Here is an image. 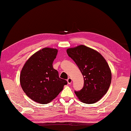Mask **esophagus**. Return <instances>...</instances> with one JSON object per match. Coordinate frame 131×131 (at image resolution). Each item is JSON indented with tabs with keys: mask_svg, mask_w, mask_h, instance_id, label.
<instances>
[{
	"mask_svg": "<svg viewBox=\"0 0 131 131\" xmlns=\"http://www.w3.org/2000/svg\"><path fill=\"white\" fill-rule=\"evenodd\" d=\"M67 81H68V83L69 84H70L72 83V80L71 78H70V77H69V78L67 79Z\"/></svg>",
	"mask_w": 131,
	"mask_h": 131,
	"instance_id": "obj_1",
	"label": "esophagus"
}]
</instances>
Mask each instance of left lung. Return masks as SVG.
Wrapping results in <instances>:
<instances>
[{
	"mask_svg": "<svg viewBox=\"0 0 131 131\" xmlns=\"http://www.w3.org/2000/svg\"><path fill=\"white\" fill-rule=\"evenodd\" d=\"M69 56L81 71L84 87L74 91L82 102H97L107 93L112 81V72L107 61L97 51L84 45L68 48Z\"/></svg>",
	"mask_w": 131,
	"mask_h": 131,
	"instance_id": "obj_1",
	"label": "left lung"
}]
</instances>
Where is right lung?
I'll list each match as a JSON object with an SVG mask.
<instances>
[{"mask_svg": "<svg viewBox=\"0 0 131 131\" xmlns=\"http://www.w3.org/2000/svg\"><path fill=\"white\" fill-rule=\"evenodd\" d=\"M58 50L46 47L33 54L24 64L19 80L24 92L37 103L47 104L54 99L67 84L53 68Z\"/></svg>", "mask_w": 131, "mask_h": 131, "instance_id": "add662e5", "label": "right lung"}]
</instances>
